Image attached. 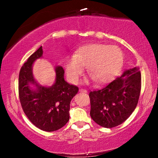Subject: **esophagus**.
<instances>
[{"mask_svg":"<svg viewBox=\"0 0 158 158\" xmlns=\"http://www.w3.org/2000/svg\"><path fill=\"white\" fill-rule=\"evenodd\" d=\"M79 91L80 92H81V93H87V90H85V89H82V88H81V89H79Z\"/></svg>","mask_w":158,"mask_h":158,"instance_id":"1","label":"esophagus"}]
</instances>
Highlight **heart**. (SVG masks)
Returning a JSON list of instances; mask_svg holds the SVG:
<instances>
[{
  "instance_id": "1",
  "label": "heart",
  "mask_w": 158,
  "mask_h": 158,
  "mask_svg": "<svg viewBox=\"0 0 158 158\" xmlns=\"http://www.w3.org/2000/svg\"><path fill=\"white\" fill-rule=\"evenodd\" d=\"M123 64V53L117 46L90 44L81 47L75 56H68L65 70L69 80L77 83L88 67V73L99 84L106 83L118 74Z\"/></svg>"
}]
</instances>
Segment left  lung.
<instances>
[{"mask_svg":"<svg viewBox=\"0 0 158 158\" xmlns=\"http://www.w3.org/2000/svg\"><path fill=\"white\" fill-rule=\"evenodd\" d=\"M141 90V73L137 67L127 70L104 88L90 91V114L105 128L122 124L133 113Z\"/></svg>","mask_w":158,"mask_h":158,"instance_id":"obj_1","label":"left lung"}]
</instances>
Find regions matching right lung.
<instances>
[{"label": "right lung", "instance_id": "right-lung-1", "mask_svg": "<svg viewBox=\"0 0 158 158\" xmlns=\"http://www.w3.org/2000/svg\"><path fill=\"white\" fill-rule=\"evenodd\" d=\"M42 54V47H40L21 67L19 78V99L23 112L34 126L43 131H53L68 122L70 101L79 88L64 81V69L60 66L56 68L55 84L50 88L39 86L32 77V66ZM30 82L36 84L37 90L28 88Z\"/></svg>", "mask_w": 158, "mask_h": 158}]
</instances>
